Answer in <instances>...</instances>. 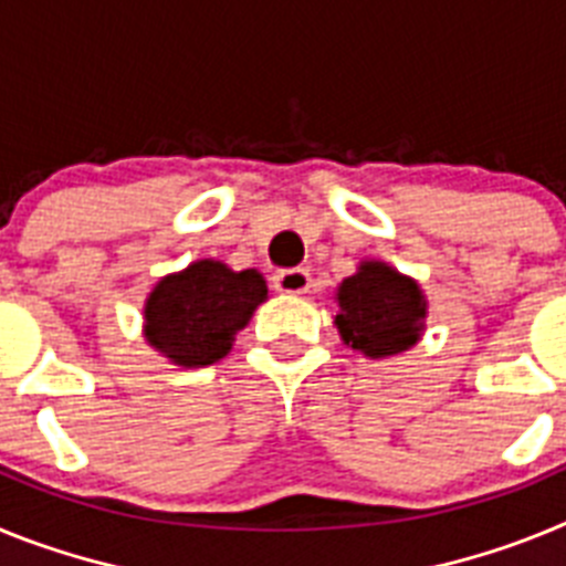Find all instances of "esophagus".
Segmentation results:
<instances>
[{
    "instance_id": "esophagus-1",
    "label": "esophagus",
    "mask_w": 566,
    "mask_h": 566,
    "mask_svg": "<svg viewBox=\"0 0 566 566\" xmlns=\"http://www.w3.org/2000/svg\"><path fill=\"white\" fill-rule=\"evenodd\" d=\"M272 283L280 294H306L312 286V274H308V269L300 266L280 269V272H274Z\"/></svg>"
}]
</instances>
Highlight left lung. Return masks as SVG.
Returning <instances> with one entry per match:
<instances>
[{
	"mask_svg": "<svg viewBox=\"0 0 566 566\" xmlns=\"http://www.w3.org/2000/svg\"><path fill=\"white\" fill-rule=\"evenodd\" d=\"M337 303L334 323L343 343L371 359L394 357L417 345L428 314L417 280L379 260H365L357 274L339 283Z\"/></svg>",
	"mask_w": 566,
	"mask_h": 566,
	"instance_id": "obj_1",
	"label": "left lung"
}]
</instances>
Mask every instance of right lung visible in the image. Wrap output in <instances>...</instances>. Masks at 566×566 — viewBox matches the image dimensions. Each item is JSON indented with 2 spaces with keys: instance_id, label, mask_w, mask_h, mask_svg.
I'll return each instance as SVG.
<instances>
[{
  "instance_id": "add662e5",
  "label": "right lung",
  "mask_w": 566,
  "mask_h": 566,
  "mask_svg": "<svg viewBox=\"0 0 566 566\" xmlns=\"http://www.w3.org/2000/svg\"><path fill=\"white\" fill-rule=\"evenodd\" d=\"M269 297L258 269L232 272L221 260H195L161 277L144 306V337L181 368L227 357L234 334Z\"/></svg>"
}]
</instances>
